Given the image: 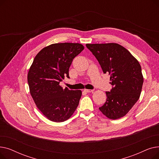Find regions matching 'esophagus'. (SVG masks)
<instances>
[{
	"mask_svg": "<svg viewBox=\"0 0 159 159\" xmlns=\"http://www.w3.org/2000/svg\"><path fill=\"white\" fill-rule=\"evenodd\" d=\"M84 91L87 93H90V92H93V89H84Z\"/></svg>",
	"mask_w": 159,
	"mask_h": 159,
	"instance_id": "esophagus-1",
	"label": "esophagus"
}]
</instances>
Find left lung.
Wrapping results in <instances>:
<instances>
[{
    "instance_id": "obj_1",
    "label": "left lung",
    "mask_w": 159,
    "mask_h": 159,
    "mask_svg": "<svg viewBox=\"0 0 159 159\" xmlns=\"http://www.w3.org/2000/svg\"><path fill=\"white\" fill-rule=\"evenodd\" d=\"M101 65L104 73L110 75V91L99 110L108 119L126 115L139 100L144 82L141 66L130 52L116 43L86 44Z\"/></svg>"
}]
</instances>
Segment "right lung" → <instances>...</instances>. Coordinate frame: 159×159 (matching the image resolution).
Here are the masks:
<instances>
[{
    "label": "right lung",
    "mask_w": 159,
    "mask_h": 159,
    "mask_svg": "<svg viewBox=\"0 0 159 159\" xmlns=\"http://www.w3.org/2000/svg\"><path fill=\"white\" fill-rule=\"evenodd\" d=\"M84 47L79 43H56L42 49L28 73L30 94L38 109L49 120L61 122L71 117L79 105L81 90L59 85L69 77L73 58Z\"/></svg>",
    "instance_id": "obj_1"
}]
</instances>
